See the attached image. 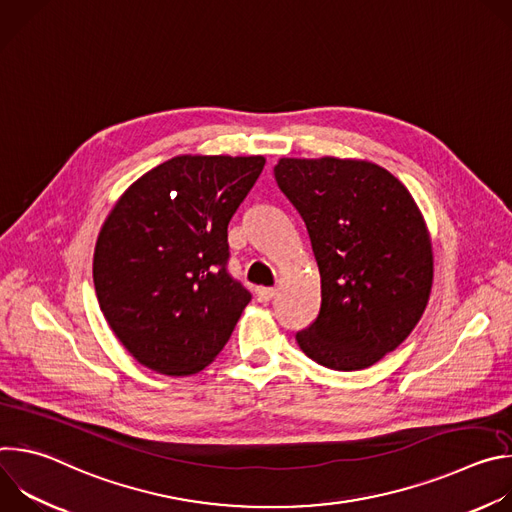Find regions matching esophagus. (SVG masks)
Returning a JSON list of instances; mask_svg holds the SVG:
<instances>
[{"label":"esophagus","mask_w":512,"mask_h":512,"mask_svg":"<svg viewBox=\"0 0 512 512\" xmlns=\"http://www.w3.org/2000/svg\"><path fill=\"white\" fill-rule=\"evenodd\" d=\"M277 291L273 287H257V300L259 302H269L271 298H275Z\"/></svg>","instance_id":"obj_1"}]
</instances>
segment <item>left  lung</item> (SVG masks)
I'll return each mask as SVG.
<instances>
[{
  "label": "left lung",
  "mask_w": 512,
  "mask_h": 512,
  "mask_svg": "<svg viewBox=\"0 0 512 512\" xmlns=\"http://www.w3.org/2000/svg\"><path fill=\"white\" fill-rule=\"evenodd\" d=\"M279 190L304 218L320 271V312L298 346L332 371L369 369L421 320L433 247L411 192L358 158H279Z\"/></svg>",
  "instance_id": "1"
}]
</instances>
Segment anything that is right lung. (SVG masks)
Returning a JSON list of instances; mask_svg holds the SVG:
<instances>
[{"label":"right lung","instance_id":"right-lung-1","mask_svg":"<svg viewBox=\"0 0 512 512\" xmlns=\"http://www.w3.org/2000/svg\"><path fill=\"white\" fill-rule=\"evenodd\" d=\"M263 166V156H176L107 214L93 255L97 300L143 367L194 375L229 342L251 294L225 269L227 227Z\"/></svg>","mask_w":512,"mask_h":512}]
</instances>
